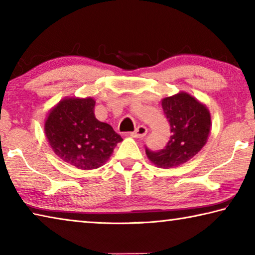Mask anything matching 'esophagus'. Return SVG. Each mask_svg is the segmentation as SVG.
<instances>
[{
    "label": "esophagus",
    "mask_w": 255,
    "mask_h": 255,
    "mask_svg": "<svg viewBox=\"0 0 255 255\" xmlns=\"http://www.w3.org/2000/svg\"><path fill=\"white\" fill-rule=\"evenodd\" d=\"M146 133H147V128L145 126H138L132 132H129V135L133 138H143Z\"/></svg>",
    "instance_id": "obj_1"
}]
</instances>
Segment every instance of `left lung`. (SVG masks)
<instances>
[{
  "label": "left lung",
  "mask_w": 255,
  "mask_h": 255,
  "mask_svg": "<svg viewBox=\"0 0 255 255\" xmlns=\"http://www.w3.org/2000/svg\"><path fill=\"white\" fill-rule=\"evenodd\" d=\"M162 108L170 124V140L159 150L145 146V152L155 165L167 169L188 162L204 147L210 132V114L204 105L183 92L163 99Z\"/></svg>",
  "instance_id": "1"
}]
</instances>
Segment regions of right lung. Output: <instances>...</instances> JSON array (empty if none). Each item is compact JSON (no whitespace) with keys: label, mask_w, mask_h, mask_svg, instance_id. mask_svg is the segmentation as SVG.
Returning a JSON list of instances; mask_svg holds the SVG:
<instances>
[{"label":"right lung","mask_w":255,"mask_h":255,"mask_svg":"<svg viewBox=\"0 0 255 255\" xmlns=\"http://www.w3.org/2000/svg\"><path fill=\"white\" fill-rule=\"evenodd\" d=\"M93 99H65L50 111L45 132L51 148L77 169L101 166L123 140L110 125L94 116Z\"/></svg>","instance_id":"add662e5"}]
</instances>
